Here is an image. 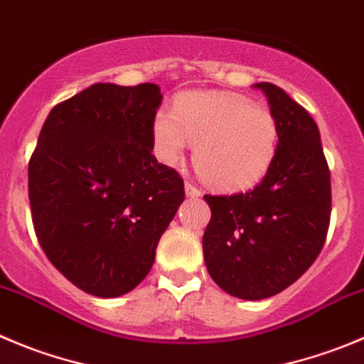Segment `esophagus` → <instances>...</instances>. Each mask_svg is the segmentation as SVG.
<instances>
[{
  "label": "esophagus",
  "mask_w": 364,
  "mask_h": 364,
  "mask_svg": "<svg viewBox=\"0 0 364 364\" xmlns=\"http://www.w3.org/2000/svg\"><path fill=\"white\" fill-rule=\"evenodd\" d=\"M184 189H186V196H188V198H198L200 196V191L191 184V182H186Z\"/></svg>",
  "instance_id": "obj_1"
}]
</instances>
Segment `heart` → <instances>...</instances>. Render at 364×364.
<instances>
[{"instance_id":"heart-1","label":"heart","mask_w":364,"mask_h":364,"mask_svg":"<svg viewBox=\"0 0 364 364\" xmlns=\"http://www.w3.org/2000/svg\"><path fill=\"white\" fill-rule=\"evenodd\" d=\"M193 164L207 186L240 191L261 182L279 150V123L264 107L230 92L193 91L178 96L173 112L154 119V144L164 164L175 166L189 143Z\"/></svg>"}]
</instances>
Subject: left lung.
<instances>
[{
    "instance_id": "8db88e82",
    "label": "left lung",
    "mask_w": 364,
    "mask_h": 364,
    "mask_svg": "<svg viewBox=\"0 0 364 364\" xmlns=\"http://www.w3.org/2000/svg\"><path fill=\"white\" fill-rule=\"evenodd\" d=\"M279 123V150L261 184L230 196L205 195L203 234L209 275L228 295L262 300L309 269L331 220V173L313 117L286 91L254 84Z\"/></svg>"
}]
</instances>
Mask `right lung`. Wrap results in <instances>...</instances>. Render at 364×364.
Instances as JSON below:
<instances>
[{
	"label": "right lung",
	"instance_id": "add662e5",
	"mask_svg": "<svg viewBox=\"0 0 364 364\" xmlns=\"http://www.w3.org/2000/svg\"><path fill=\"white\" fill-rule=\"evenodd\" d=\"M157 84H95L48 114L28 164L33 227L51 264L114 299L148 275L184 182L154 151Z\"/></svg>",
	"mask_w": 364,
	"mask_h": 364
}]
</instances>
